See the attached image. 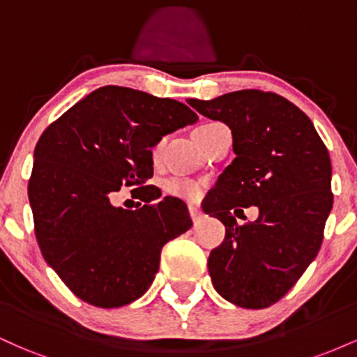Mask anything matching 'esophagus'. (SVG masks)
<instances>
[{
  "instance_id": "1",
  "label": "esophagus",
  "mask_w": 357,
  "mask_h": 357,
  "mask_svg": "<svg viewBox=\"0 0 357 357\" xmlns=\"http://www.w3.org/2000/svg\"><path fill=\"white\" fill-rule=\"evenodd\" d=\"M190 215H191V220L195 221V223H199V221L203 220V213L199 211L198 206H192V204H190Z\"/></svg>"
}]
</instances>
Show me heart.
<instances>
[{"label": "heart", "mask_w": 357, "mask_h": 357, "mask_svg": "<svg viewBox=\"0 0 357 357\" xmlns=\"http://www.w3.org/2000/svg\"><path fill=\"white\" fill-rule=\"evenodd\" d=\"M208 126H213V124H206V126H202V127H208ZM202 127H198V129H202ZM196 129V130H198ZM162 147V141L158 142L153 147V158L155 159L159 155V151H161ZM166 191L169 192V195L176 196V198H183V199H188V202H195V199H198L199 196L203 195V184L199 181H195V179H188V178H171L167 179L166 184H165Z\"/></svg>", "instance_id": "b5f03b06"}]
</instances>
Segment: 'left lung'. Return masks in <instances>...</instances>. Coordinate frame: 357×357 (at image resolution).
<instances>
[{
	"instance_id": "1",
	"label": "left lung",
	"mask_w": 357,
	"mask_h": 357,
	"mask_svg": "<svg viewBox=\"0 0 357 357\" xmlns=\"http://www.w3.org/2000/svg\"><path fill=\"white\" fill-rule=\"evenodd\" d=\"M188 104L231 130L235 159L203 204L225 225L208 258L216 292L243 309H265L296 285L322 245L333 210L331 158L309 117L273 92L238 90ZM257 206L259 218L234 216ZM247 220V218H245Z\"/></svg>"
}]
</instances>
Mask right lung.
<instances>
[{
  "mask_svg": "<svg viewBox=\"0 0 357 357\" xmlns=\"http://www.w3.org/2000/svg\"><path fill=\"white\" fill-rule=\"evenodd\" d=\"M198 121L188 105L107 85L48 127L33 154L28 198L42 255L82 301L112 309L153 284L161 250L191 228L186 203L154 186L151 149ZM122 185H139V211L114 207Z\"/></svg>",
  "mask_w": 357,
  "mask_h": 357,
  "instance_id": "obj_1",
  "label": "right lung"
}]
</instances>
